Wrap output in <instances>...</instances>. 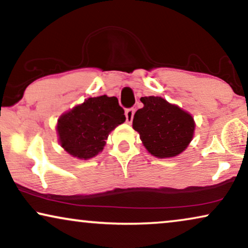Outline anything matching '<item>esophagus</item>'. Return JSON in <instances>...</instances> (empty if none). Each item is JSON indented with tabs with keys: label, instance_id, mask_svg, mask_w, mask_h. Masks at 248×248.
<instances>
[{
	"label": "esophagus",
	"instance_id": "1",
	"mask_svg": "<svg viewBox=\"0 0 248 248\" xmlns=\"http://www.w3.org/2000/svg\"><path fill=\"white\" fill-rule=\"evenodd\" d=\"M134 113H135L134 108H127V109L125 110V116H126V122H127V123H132V120H133Z\"/></svg>",
	"mask_w": 248,
	"mask_h": 248
}]
</instances>
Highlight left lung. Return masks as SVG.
<instances>
[{"label": "left lung", "instance_id": "1", "mask_svg": "<svg viewBox=\"0 0 248 248\" xmlns=\"http://www.w3.org/2000/svg\"><path fill=\"white\" fill-rule=\"evenodd\" d=\"M143 107L137 110L133 128L145 149L157 158H171L187 148L194 134L192 115L161 97H142Z\"/></svg>", "mask_w": 248, "mask_h": 248}]
</instances>
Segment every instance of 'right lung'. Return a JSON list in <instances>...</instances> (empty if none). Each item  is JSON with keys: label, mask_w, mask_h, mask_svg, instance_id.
Instances as JSON below:
<instances>
[{"label": "right lung", "mask_w": 248, "mask_h": 248, "mask_svg": "<svg viewBox=\"0 0 248 248\" xmlns=\"http://www.w3.org/2000/svg\"><path fill=\"white\" fill-rule=\"evenodd\" d=\"M125 120L116 97L88 98L59 118V141L67 154L87 160L103 151L108 134Z\"/></svg>", "instance_id": "add662e5"}]
</instances>
